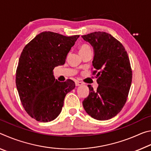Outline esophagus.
<instances>
[{
	"mask_svg": "<svg viewBox=\"0 0 151 151\" xmlns=\"http://www.w3.org/2000/svg\"><path fill=\"white\" fill-rule=\"evenodd\" d=\"M75 84H76V86H81V85H83V83H82V82H81V81H76Z\"/></svg>",
	"mask_w": 151,
	"mask_h": 151,
	"instance_id": "esophagus-1",
	"label": "esophagus"
}]
</instances>
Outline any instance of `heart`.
Returning a JSON list of instances; mask_svg holds the SVG:
<instances>
[{
	"instance_id": "heart-1",
	"label": "heart",
	"mask_w": 151,
	"mask_h": 151,
	"mask_svg": "<svg viewBox=\"0 0 151 151\" xmlns=\"http://www.w3.org/2000/svg\"><path fill=\"white\" fill-rule=\"evenodd\" d=\"M90 48H91L88 45L83 44V45H82L81 47H80V52H81V51H84L85 50H87V49H90Z\"/></svg>"
}]
</instances>
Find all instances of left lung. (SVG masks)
<instances>
[{
  "instance_id": "1",
  "label": "left lung",
  "mask_w": 151,
  "mask_h": 151,
  "mask_svg": "<svg viewBox=\"0 0 151 151\" xmlns=\"http://www.w3.org/2000/svg\"><path fill=\"white\" fill-rule=\"evenodd\" d=\"M94 47L92 75H96L99 86L83 101L86 112L99 121L109 120L119 113L126 103L132 83L129 56L121 42L109 33L94 32L83 35Z\"/></svg>"
}]
</instances>
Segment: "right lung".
<instances>
[{"mask_svg":"<svg viewBox=\"0 0 151 151\" xmlns=\"http://www.w3.org/2000/svg\"><path fill=\"white\" fill-rule=\"evenodd\" d=\"M79 35L66 37L45 31L24 47L16 70V85L22 106L37 121H52L59 115L66 94L75 87V82H60L52 70L65 63L66 55Z\"/></svg>","mask_w":151,"mask_h":151,"instance_id":"add662e5","label":"right lung"}]
</instances>
